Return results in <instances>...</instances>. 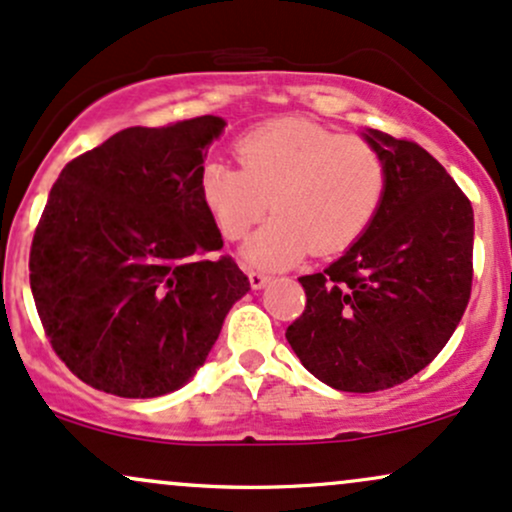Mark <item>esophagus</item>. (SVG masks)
<instances>
[{
	"instance_id": "1",
	"label": "esophagus",
	"mask_w": 512,
	"mask_h": 512,
	"mask_svg": "<svg viewBox=\"0 0 512 512\" xmlns=\"http://www.w3.org/2000/svg\"><path fill=\"white\" fill-rule=\"evenodd\" d=\"M248 276H250V286H252V289H264V286H267V281H269V274L257 272V269H252Z\"/></svg>"
}]
</instances>
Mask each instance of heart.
I'll return each instance as SVG.
<instances>
[{"label": "heart", "mask_w": 512, "mask_h": 512, "mask_svg": "<svg viewBox=\"0 0 512 512\" xmlns=\"http://www.w3.org/2000/svg\"><path fill=\"white\" fill-rule=\"evenodd\" d=\"M236 151L240 168L209 161L199 192L226 240L248 236L272 202V221L245 245V257L260 267L351 248L385 202L387 161L358 134L279 117L243 134Z\"/></svg>", "instance_id": "obj_1"}]
</instances>
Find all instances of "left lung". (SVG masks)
I'll return each instance as SVG.
<instances>
[{
  "label": "left lung",
  "instance_id": "obj_1",
  "mask_svg": "<svg viewBox=\"0 0 512 512\" xmlns=\"http://www.w3.org/2000/svg\"><path fill=\"white\" fill-rule=\"evenodd\" d=\"M363 137L387 161L385 202L337 262L298 279L305 310L286 330L303 366L342 392L426 368L460 325L474 274V211L448 170L409 139Z\"/></svg>",
  "mask_w": 512,
  "mask_h": 512
}]
</instances>
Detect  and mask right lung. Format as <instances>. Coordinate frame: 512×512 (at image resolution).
Wrapping results in <instances>:
<instances>
[{"label":"right lung","mask_w":512,"mask_h":512,"mask_svg":"<svg viewBox=\"0 0 512 512\" xmlns=\"http://www.w3.org/2000/svg\"><path fill=\"white\" fill-rule=\"evenodd\" d=\"M221 117L127 127L69 161L31 245V291L52 349L117 397L178 390L207 361L248 276L199 192Z\"/></svg>","instance_id":"right-lung-1"}]
</instances>
